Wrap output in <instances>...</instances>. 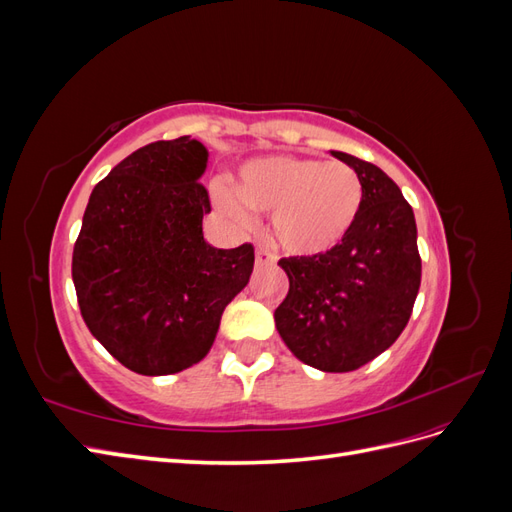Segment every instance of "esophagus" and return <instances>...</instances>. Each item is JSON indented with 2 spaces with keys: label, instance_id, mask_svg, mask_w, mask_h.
Here are the masks:
<instances>
[{
  "label": "esophagus",
  "instance_id": "34e87169",
  "mask_svg": "<svg viewBox=\"0 0 512 512\" xmlns=\"http://www.w3.org/2000/svg\"><path fill=\"white\" fill-rule=\"evenodd\" d=\"M269 265H275V256L267 250H262V247H258V250H256V267H269Z\"/></svg>",
  "mask_w": 512,
  "mask_h": 512
}]
</instances>
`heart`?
<instances>
[{
  "label": "heart",
  "mask_w": 512,
  "mask_h": 512,
  "mask_svg": "<svg viewBox=\"0 0 512 512\" xmlns=\"http://www.w3.org/2000/svg\"><path fill=\"white\" fill-rule=\"evenodd\" d=\"M218 205L232 222L247 224L250 211L271 213V237L292 256L331 252L354 226L363 183L344 162L271 156L245 164L237 194L218 190Z\"/></svg>",
  "instance_id": "heart-1"
}]
</instances>
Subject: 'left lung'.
Listing matches in <instances>:
<instances>
[{
	"label": "left lung",
	"instance_id": "8db88e82",
	"mask_svg": "<svg viewBox=\"0 0 512 512\" xmlns=\"http://www.w3.org/2000/svg\"><path fill=\"white\" fill-rule=\"evenodd\" d=\"M331 156L361 177V213L331 252L280 260L290 290L275 309V327L299 361L342 374L374 361L406 329L421 256L414 211L397 183L350 153Z\"/></svg>",
	"mask_w": 512,
	"mask_h": 512
}]
</instances>
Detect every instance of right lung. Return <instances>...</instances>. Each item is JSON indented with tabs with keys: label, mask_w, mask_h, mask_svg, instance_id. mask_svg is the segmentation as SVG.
Returning a JSON list of instances; mask_svg holds the SVG:
<instances>
[{
	"label": "right lung",
	"mask_w": 512,
	"mask_h": 512,
	"mask_svg": "<svg viewBox=\"0 0 512 512\" xmlns=\"http://www.w3.org/2000/svg\"><path fill=\"white\" fill-rule=\"evenodd\" d=\"M207 147L190 136L136 149L89 196L72 280L91 335L128 369L166 376L203 361L254 247L205 241Z\"/></svg>",
	"instance_id": "right-lung-1"
}]
</instances>
